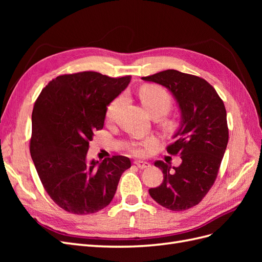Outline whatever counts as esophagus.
I'll return each mask as SVG.
<instances>
[{
	"label": "esophagus",
	"instance_id": "1",
	"mask_svg": "<svg viewBox=\"0 0 262 262\" xmlns=\"http://www.w3.org/2000/svg\"><path fill=\"white\" fill-rule=\"evenodd\" d=\"M134 164H136L138 167L141 168V169H144V168L149 167V164L147 162H143V161H136V162H134Z\"/></svg>",
	"mask_w": 262,
	"mask_h": 262
}]
</instances>
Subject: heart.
Listing matches in <instances>:
<instances>
[{
    "mask_svg": "<svg viewBox=\"0 0 262 262\" xmlns=\"http://www.w3.org/2000/svg\"><path fill=\"white\" fill-rule=\"evenodd\" d=\"M139 97L142 105L147 110L148 114L160 112L163 115L168 112L171 106V98L168 92L158 85H144L139 91ZM123 97L119 96L110 102L107 108V117L113 119L119 108L122 105ZM154 139L147 138L141 142H137L131 146V152L137 155H143L146 149L154 144Z\"/></svg>",
    "mask_w": 262,
    "mask_h": 262,
    "instance_id": "b5f03b06",
    "label": "heart"
}]
</instances>
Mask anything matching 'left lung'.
<instances>
[{
	"label": "left lung",
	"mask_w": 262,
	"mask_h": 262,
	"mask_svg": "<svg viewBox=\"0 0 262 262\" xmlns=\"http://www.w3.org/2000/svg\"><path fill=\"white\" fill-rule=\"evenodd\" d=\"M146 82L167 89L180 109V124L176 139L167 146L171 155H180L181 164L156 161L164 179L161 186L150 188L149 195L171 211L192 208L208 193L214 181L228 142L224 102L214 87L199 76L177 70H166L142 77Z\"/></svg>",
	"instance_id": "8db88e82"
}]
</instances>
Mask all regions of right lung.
<instances>
[{
  "instance_id": "right-lung-1",
  "label": "right lung",
  "mask_w": 262,
  "mask_h": 262,
  "mask_svg": "<svg viewBox=\"0 0 262 262\" xmlns=\"http://www.w3.org/2000/svg\"><path fill=\"white\" fill-rule=\"evenodd\" d=\"M131 76L97 72L55 77L39 95L31 115L30 155L51 199L67 212L86 215L112 202L128 157L87 162L94 132L104 128L107 107Z\"/></svg>"
}]
</instances>
